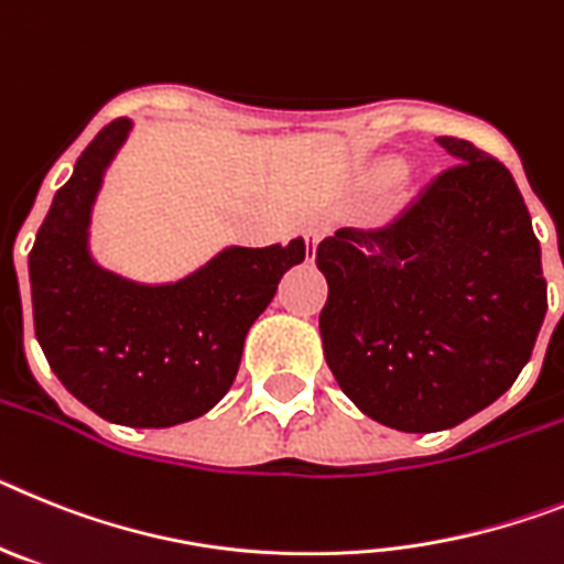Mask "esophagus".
Listing matches in <instances>:
<instances>
[{"instance_id":"esophagus-1","label":"esophagus","mask_w":564,"mask_h":564,"mask_svg":"<svg viewBox=\"0 0 564 564\" xmlns=\"http://www.w3.org/2000/svg\"><path fill=\"white\" fill-rule=\"evenodd\" d=\"M321 238H323V229L321 227H310V229H306V249H310V261H312V258H315V249H317V243H321Z\"/></svg>"}]
</instances>
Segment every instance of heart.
Segmentation results:
<instances>
[{
	"label": "heart",
	"instance_id": "heart-1",
	"mask_svg": "<svg viewBox=\"0 0 564 564\" xmlns=\"http://www.w3.org/2000/svg\"><path fill=\"white\" fill-rule=\"evenodd\" d=\"M371 175H375L377 184H391V181H398L400 175H403V164H400V161H394V159L380 161V164H375Z\"/></svg>",
	"mask_w": 564,
	"mask_h": 564
}]
</instances>
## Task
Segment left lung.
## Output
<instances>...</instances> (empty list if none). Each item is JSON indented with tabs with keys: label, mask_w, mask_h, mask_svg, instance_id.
I'll return each instance as SVG.
<instances>
[{
	"label": "left lung",
	"mask_w": 564,
	"mask_h": 564,
	"mask_svg": "<svg viewBox=\"0 0 564 564\" xmlns=\"http://www.w3.org/2000/svg\"><path fill=\"white\" fill-rule=\"evenodd\" d=\"M386 227L317 243L329 283L323 355L366 417L409 434L454 429L531 360L547 310L540 241L517 181L471 141Z\"/></svg>",
	"instance_id": "8db88e82"
}]
</instances>
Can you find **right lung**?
<instances>
[{
    "instance_id": "add662e5",
    "label": "right lung",
    "mask_w": 564,
    "mask_h": 564,
    "mask_svg": "<svg viewBox=\"0 0 564 564\" xmlns=\"http://www.w3.org/2000/svg\"><path fill=\"white\" fill-rule=\"evenodd\" d=\"M133 121L116 119L78 155L31 249L36 340L73 398L99 417L166 429L207 414L232 386L243 340L306 258L286 247H229L175 283L147 286L90 258L87 227L105 170Z\"/></svg>"
}]
</instances>
